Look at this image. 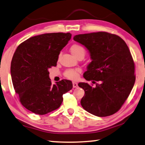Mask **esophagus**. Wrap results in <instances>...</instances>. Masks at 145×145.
I'll use <instances>...</instances> for the list:
<instances>
[{
	"instance_id": "obj_1",
	"label": "esophagus",
	"mask_w": 145,
	"mask_h": 145,
	"mask_svg": "<svg viewBox=\"0 0 145 145\" xmlns=\"http://www.w3.org/2000/svg\"><path fill=\"white\" fill-rule=\"evenodd\" d=\"M72 85H73V88H76V87H78V84L76 82H73Z\"/></svg>"
}]
</instances>
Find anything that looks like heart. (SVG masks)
<instances>
[{
	"label": "heart",
	"instance_id": "heart-1",
	"mask_svg": "<svg viewBox=\"0 0 145 145\" xmlns=\"http://www.w3.org/2000/svg\"><path fill=\"white\" fill-rule=\"evenodd\" d=\"M71 52L76 58H78L79 56H85V50L82 46L79 44H73L71 47ZM81 72V70L80 69H67L64 72V76L66 78L70 80H75L78 79L79 76V74Z\"/></svg>",
	"mask_w": 145,
	"mask_h": 145
}]
</instances>
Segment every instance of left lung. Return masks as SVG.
<instances>
[{
    "label": "left lung",
    "instance_id": "left-lung-1",
    "mask_svg": "<svg viewBox=\"0 0 145 145\" xmlns=\"http://www.w3.org/2000/svg\"><path fill=\"white\" fill-rule=\"evenodd\" d=\"M73 39L89 50L92 61L84 78L96 84L94 87L78 84L85 91L82 107L98 117L114 114L126 101L136 80L129 47L121 38L106 32L78 35Z\"/></svg>",
    "mask_w": 145,
    "mask_h": 145
}]
</instances>
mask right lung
Wrapping results in <instances>:
<instances>
[{
  "mask_svg": "<svg viewBox=\"0 0 145 145\" xmlns=\"http://www.w3.org/2000/svg\"><path fill=\"white\" fill-rule=\"evenodd\" d=\"M70 33H46L31 37L16 48L11 63V75L22 105L44 115L60 107L63 94L72 88V82L51 84L49 69L56 66L60 51L69 41Z\"/></svg>",
  "mask_w": 145,
  "mask_h": 145,
  "instance_id": "add662e5",
  "label": "right lung"
}]
</instances>
